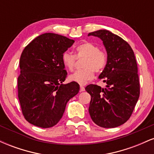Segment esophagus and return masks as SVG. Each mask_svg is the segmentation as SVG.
<instances>
[{
  "label": "esophagus",
  "instance_id": "1",
  "mask_svg": "<svg viewBox=\"0 0 154 154\" xmlns=\"http://www.w3.org/2000/svg\"><path fill=\"white\" fill-rule=\"evenodd\" d=\"M85 91V88L82 85H80V92Z\"/></svg>",
  "mask_w": 154,
  "mask_h": 154
}]
</instances>
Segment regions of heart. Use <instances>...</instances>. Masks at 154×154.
<instances>
[{
  "label": "heart",
  "instance_id": "heart-1",
  "mask_svg": "<svg viewBox=\"0 0 154 154\" xmlns=\"http://www.w3.org/2000/svg\"><path fill=\"white\" fill-rule=\"evenodd\" d=\"M76 56L69 51H65L62 54V62L67 69L73 71L77 58L85 59L82 63V68L84 69L69 76L71 81L84 85L93 78L94 72L100 73L105 69L108 61L107 54L104 51L100 50L98 45L91 42L79 44L76 48Z\"/></svg>",
  "mask_w": 154,
  "mask_h": 154
}]
</instances>
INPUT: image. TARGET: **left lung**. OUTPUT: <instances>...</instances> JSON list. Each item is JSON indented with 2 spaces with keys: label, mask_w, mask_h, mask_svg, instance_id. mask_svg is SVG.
<instances>
[{
  "label": "left lung",
  "mask_w": 154,
  "mask_h": 154,
  "mask_svg": "<svg viewBox=\"0 0 154 154\" xmlns=\"http://www.w3.org/2000/svg\"><path fill=\"white\" fill-rule=\"evenodd\" d=\"M91 35L102 40L108 61L98 77L106 83V88L93 84L85 88L91 96L89 114L98 126L116 128L130 119L140 96L135 54L125 40L111 32L100 29Z\"/></svg>",
  "instance_id": "left-lung-1"
}]
</instances>
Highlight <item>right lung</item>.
I'll return each mask as SVG.
<instances>
[{"label":"right lung","mask_w":154,"mask_h":154,"mask_svg":"<svg viewBox=\"0 0 154 154\" xmlns=\"http://www.w3.org/2000/svg\"><path fill=\"white\" fill-rule=\"evenodd\" d=\"M75 40L54 33L35 38L22 51L19 61L18 97L28 122L52 128L62 117L67 102L78 93L79 85L63 84L67 72L62 54Z\"/></svg>","instance_id":"1"}]
</instances>
